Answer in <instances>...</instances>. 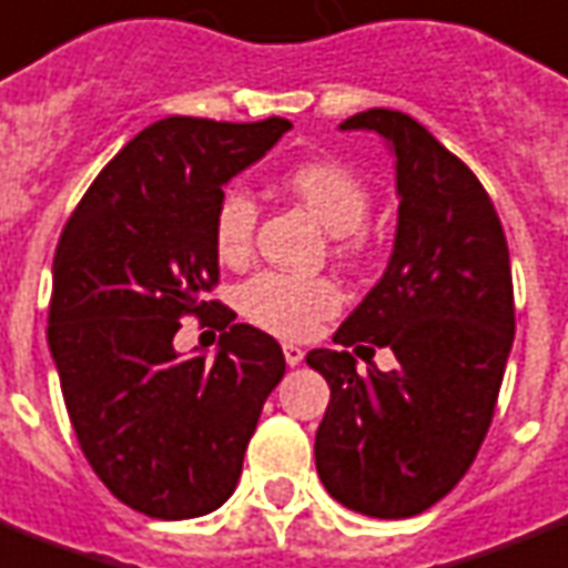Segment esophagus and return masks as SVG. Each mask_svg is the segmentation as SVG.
Returning a JSON list of instances; mask_svg holds the SVG:
<instances>
[{"mask_svg":"<svg viewBox=\"0 0 568 568\" xmlns=\"http://www.w3.org/2000/svg\"><path fill=\"white\" fill-rule=\"evenodd\" d=\"M283 354H285V363H288V366H297V363H303V348H297V345H283Z\"/></svg>","mask_w":568,"mask_h":568,"instance_id":"1","label":"esophagus"}]
</instances>
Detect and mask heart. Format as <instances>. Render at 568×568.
I'll use <instances>...</instances> for the list:
<instances>
[{"instance_id":"b5f03b06","label":"heart","mask_w":568,"mask_h":568,"mask_svg":"<svg viewBox=\"0 0 568 568\" xmlns=\"http://www.w3.org/2000/svg\"><path fill=\"white\" fill-rule=\"evenodd\" d=\"M285 187L310 207L331 235L342 237V250L361 246L357 229L366 223L372 196L366 181L336 160H310L285 175ZM255 199L244 187L223 190L214 207V250L220 262L237 265L250 255L255 232ZM241 313L258 327L303 339L339 310V288L322 276H292L265 271L241 288Z\"/></svg>"}]
</instances>
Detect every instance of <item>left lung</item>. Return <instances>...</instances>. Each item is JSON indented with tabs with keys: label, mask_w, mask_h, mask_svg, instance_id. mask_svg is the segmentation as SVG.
<instances>
[{
	"label": "left lung",
	"mask_w": 568,
	"mask_h": 568,
	"mask_svg": "<svg viewBox=\"0 0 568 568\" xmlns=\"http://www.w3.org/2000/svg\"><path fill=\"white\" fill-rule=\"evenodd\" d=\"M339 130L384 140L399 216L384 274L333 333L339 348L306 354L331 384L315 467L354 513L410 518L458 486L495 417L515 339L509 246L483 184L417 119L366 110ZM357 341L400 366L363 379L344 352Z\"/></svg>",
	"instance_id": "left-lung-1"
}]
</instances>
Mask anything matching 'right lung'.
Masks as SVG:
<instances>
[{
	"label": "right lung",
	"mask_w": 568,
	"mask_h": 568,
	"mask_svg": "<svg viewBox=\"0 0 568 568\" xmlns=\"http://www.w3.org/2000/svg\"><path fill=\"white\" fill-rule=\"evenodd\" d=\"M292 124L169 115L94 179L53 258L47 342L82 453L121 504L179 521L235 491L283 381L280 342L205 301L220 280L214 207ZM223 329L215 361L174 352L180 315Z\"/></svg>",
	"instance_id": "obj_1"
}]
</instances>
